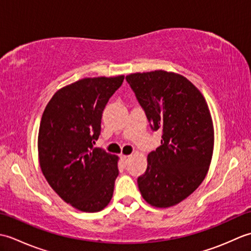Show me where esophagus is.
Instances as JSON below:
<instances>
[{"mask_svg":"<svg viewBox=\"0 0 251 251\" xmlns=\"http://www.w3.org/2000/svg\"><path fill=\"white\" fill-rule=\"evenodd\" d=\"M130 157H131V155H122V156H121V158H122V162H123V164L126 165L127 163H128V161L130 159Z\"/></svg>","mask_w":251,"mask_h":251,"instance_id":"34e87169","label":"esophagus"}]
</instances>
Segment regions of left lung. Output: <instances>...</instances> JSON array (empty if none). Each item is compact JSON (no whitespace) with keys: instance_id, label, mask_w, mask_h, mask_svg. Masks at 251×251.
<instances>
[{"instance_id":"8db88e82","label":"left lung","mask_w":251,"mask_h":251,"mask_svg":"<svg viewBox=\"0 0 251 251\" xmlns=\"http://www.w3.org/2000/svg\"><path fill=\"white\" fill-rule=\"evenodd\" d=\"M126 79L151 128L163 130L161 146L149 154L146 173L138 178L140 193L153 207L175 206L199 188L209 169L215 145L209 108L181 74L155 70Z\"/></svg>"}]
</instances>
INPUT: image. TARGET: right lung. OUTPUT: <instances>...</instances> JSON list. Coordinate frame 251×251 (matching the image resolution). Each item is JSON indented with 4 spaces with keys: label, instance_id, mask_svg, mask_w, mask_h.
<instances>
[{
    "label": "right lung",
    "instance_id": "add662e5",
    "mask_svg": "<svg viewBox=\"0 0 251 251\" xmlns=\"http://www.w3.org/2000/svg\"><path fill=\"white\" fill-rule=\"evenodd\" d=\"M124 75L85 77L57 90L42 115L37 152L47 182L68 204L102 210L113 196L119 156L94 148L105 104Z\"/></svg>",
    "mask_w": 251,
    "mask_h": 251
}]
</instances>
